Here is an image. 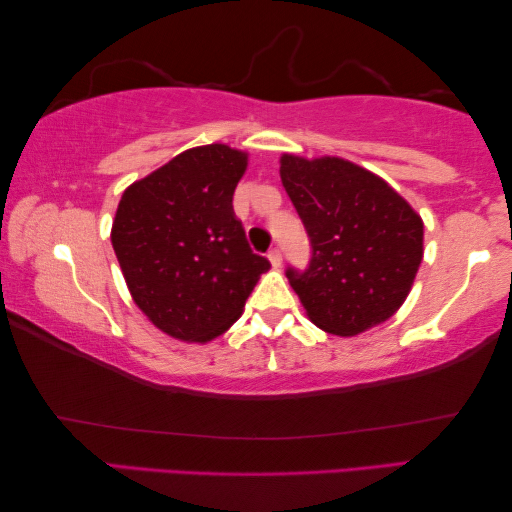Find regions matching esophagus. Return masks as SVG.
<instances>
[{
  "label": "esophagus",
  "mask_w": 512,
  "mask_h": 512,
  "mask_svg": "<svg viewBox=\"0 0 512 512\" xmlns=\"http://www.w3.org/2000/svg\"><path fill=\"white\" fill-rule=\"evenodd\" d=\"M267 258H270V263L274 265V267H281V263H283V256H281V251L279 249H270V254H267Z\"/></svg>",
  "instance_id": "34e87169"
}]
</instances>
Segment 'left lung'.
Here are the masks:
<instances>
[{
  "label": "left lung",
  "instance_id": "obj_1",
  "mask_svg": "<svg viewBox=\"0 0 512 512\" xmlns=\"http://www.w3.org/2000/svg\"><path fill=\"white\" fill-rule=\"evenodd\" d=\"M281 181L311 240L288 281L315 326L358 335L399 311L424 256L422 217L381 177L338 156L283 154Z\"/></svg>",
  "mask_w": 512,
  "mask_h": 512
}]
</instances>
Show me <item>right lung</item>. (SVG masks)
<instances>
[{
	"mask_svg": "<svg viewBox=\"0 0 512 512\" xmlns=\"http://www.w3.org/2000/svg\"><path fill=\"white\" fill-rule=\"evenodd\" d=\"M247 154L192 147L124 190L111 242L136 306L172 338L208 342L270 270L233 213Z\"/></svg>",
	"mask_w": 512,
	"mask_h": 512,
	"instance_id": "add662e5",
	"label": "right lung"
}]
</instances>
